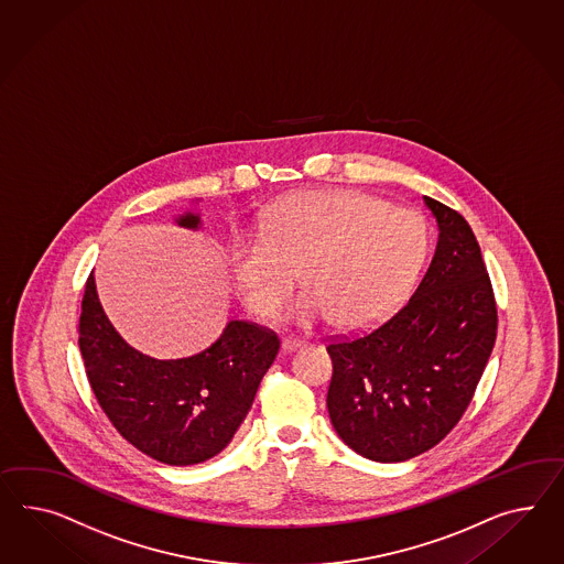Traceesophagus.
Returning a JSON list of instances; mask_svg holds the SVG:
<instances>
[{
    "label": "esophagus",
    "mask_w": 564,
    "mask_h": 564,
    "mask_svg": "<svg viewBox=\"0 0 564 564\" xmlns=\"http://www.w3.org/2000/svg\"><path fill=\"white\" fill-rule=\"evenodd\" d=\"M304 346L303 339H299V337H284L282 339V351H296V349H301Z\"/></svg>",
    "instance_id": "obj_1"
}]
</instances>
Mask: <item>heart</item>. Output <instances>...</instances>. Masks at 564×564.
I'll list each match as a JSON object with an SVG mask.
<instances>
[{
	"instance_id": "heart-1",
	"label": "heart",
	"mask_w": 564,
	"mask_h": 564,
	"mask_svg": "<svg viewBox=\"0 0 564 564\" xmlns=\"http://www.w3.org/2000/svg\"><path fill=\"white\" fill-rule=\"evenodd\" d=\"M427 247L417 210L356 189H315L272 206L260 232L232 237L229 268L239 299L260 317L280 306L301 268L308 286L290 306L294 323L335 318L344 329H368L403 304Z\"/></svg>"
}]
</instances>
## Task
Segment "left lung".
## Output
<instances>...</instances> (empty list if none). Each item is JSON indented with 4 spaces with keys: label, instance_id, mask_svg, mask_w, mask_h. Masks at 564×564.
I'll list each match as a JSON object with an SVG mask.
<instances>
[{
    "label": "left lung",
    "instance_id": "8db88e82",
    "mask_svg": "<svg viewBox=\"0 0 564 564\" xmlns=\"http://www.w3.org/2000/svg\"><path fill=\"white\" fill-rule=\"evenodd\" d=\"M437 246L413 296L392 317L327 346V409L349 448L403 463L434 448L460 421L497 337V304L466 218L423 196Z\"/></svg>",
    "mask_w": 564,
    "mask_h": 564
}]
</instances>
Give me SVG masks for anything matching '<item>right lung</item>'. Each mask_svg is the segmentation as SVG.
<instances>
[{"instance_id": "add662e5", "label": "right lung", "mask_w": 564, "mask_h": 564, "mask_svg": "<svg viewBox=\"0 0 564 564\" xmlns=\"http://www.w3.org/2000/svg\"><path fill=\"white\" fill-rule=\"evenodd\" d=\"M198 229L200 215L175 218ZM79 349L91 390L134 448L170 466L204 463L229 446L247 417L280 339L249 321H229L200 354L155 360L130 347L106 317L89 274L79 317Z\"/></svg>"}]
</instances>
